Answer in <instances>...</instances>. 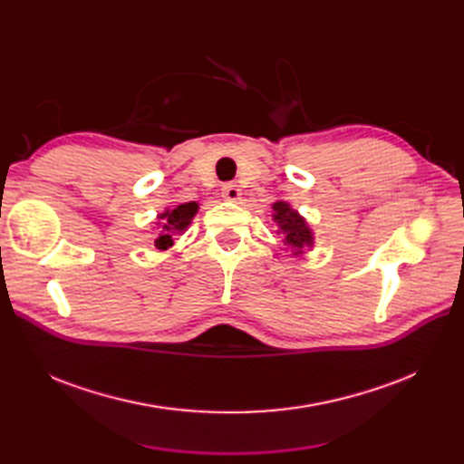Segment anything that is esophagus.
<instances>
[{
  "mask_svg": "<svg viewBox=\"0 0 464 464\" xmlns=\"http://www.w3.org/2000/svg\"><path fill=\"white\" fill-rule=\"evenodd\" d=\"M240 195H242V191L236 184H224L222 186V198L227 201H237V199H240Z\"/></svg>",
  "mask_w": 464,
  "mask_h": 464,
  "instance_id": "esophagus-1",
  "label": "esophagus"
}]
</instances>
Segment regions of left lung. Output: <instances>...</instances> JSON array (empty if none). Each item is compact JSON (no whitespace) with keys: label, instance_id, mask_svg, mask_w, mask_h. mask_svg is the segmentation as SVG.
Segmentation results:
<instances>
[{"label":"left lung","instance_id":"1","mask_svg":"<svg viewBox=\"0 0 464 464\" xmlns=\"http://www.w3.org/2000/svg\"><path fill=\"white\" fill-rule=\"evenodd\" d=\"M273 220L278 232L285 236V244L290 246L294 256H302L305 247L314 246V232L307 227L304 217L286 201H276L273 205Z\"/></svg>","mask_w":464,"mask_h":464}]
</instances>
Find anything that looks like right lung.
Returning a JSON list of instances; mask_svg holds the SVG:
<instances>
[{
	"instance_id": "right-lung-1",
	"label": "right lung",
	"mask_w": 464,
	"mask_h": 464,
	"mask_svg": "<svg viewBox=\"0 0 464 464\" xmlns=\"http://www.w3.org/2000/svg\"><path fill=\"white\" fill-rule=\"evenodd\" d=\"M199 205L191 201V203H184V205H178L176 208H166L164 213L159 215V227H160V234L157 240H154V247L157 249H168L170 246H174V236L184 232L195 213H198Z\"/></svg>"
}]
</instances>
